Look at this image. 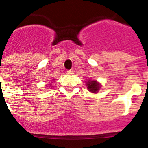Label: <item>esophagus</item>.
I'll return each mask as SVG.
<instances>
[{
    "instance_id": "obj_1",
    "label": "esophagus",
    "mask_w": 148,
    "mask_h": 148,
    "mask_svg": "<svg viewBox=\"0 0 148 148\" xmlns=\"http://www.w3.org/2000/svg\"><path fill=\"white\" fill-rule=\"evenodd\" d=\"M67 74H74V71H73V70H70V71H67Z\"/></svg>"
}]
</instances>
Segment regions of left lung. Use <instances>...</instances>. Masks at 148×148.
I'll list each match as a JSON object with an SVG mask.
<instances>
[{
  "instance_id": "8db88e82",
  "label": "left lung",
  "mask_w": 148,
  "mask_h": 148,
  "mask_svg": "<svg viewBox=\"0 0 148 148\" xmlns=\"http://www.w3.org/2000/svg\"><path fill=\"white\" fill-rule=\"evenodd\" d=\"M85 82H86L87 89L92 93H97L101 88V84L98 82L96 80L89 79L88 81H85Z\"/></svg>"
}]
</instances>
